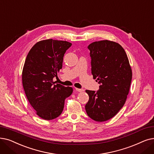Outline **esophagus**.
<instances>
[{"instance_id":"obj_1","label":"esophagus","mask_w":154,"mask_h":154,"mask_svg":"<svg viewBox=\"0 0 154 154\" xmlns=\"http://www.w3.org/2000/svg\"><path fill=\"white\" fill-rule=\"evenodd\" d=\"M75 90L77 92H83L84 91L83 89H78V88H75Z\"/></svg>"}]
</instances>
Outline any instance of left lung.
I'll return each instance as SVG.
<instances>
[{"label":"left lung","mask_w":154,"mask_h":154,"mask_svg":"<svg viewBox=\"0 0 154 154\" xmlns=\"http://www.w3.org/2000/svg\"><path fill=\"white\" fill-rule=\"evenodd\" d=\"M88 48L91 73L100 85L97 91H85L89 99L85 108L91 119L103 122L114 117L125 104L131 82V69L125 50L116 42H95Z\"/></svg>","instance_id":"left-lung-1"}]
</instances>
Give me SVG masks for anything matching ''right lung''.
Wrapping results in <instances>:
<instances>
[{"label":"right lung","mask_w":154,"mask_h":154,"mask_svg":"<svg viewBox=\"0 0 154 154\" xmlns=\"http://www.w3.org/2000/svg\"><path fill=\"white\" fill-rule=\"evenodd\" d=\"M71 45L66 41L43 40L33 46L26 57L22 73L23 88L30 104L42 119L51 120L60 115L65 99L73 92L70 87L53 82Z\"/></svg>","instance_id":"1"}]
</instances>
